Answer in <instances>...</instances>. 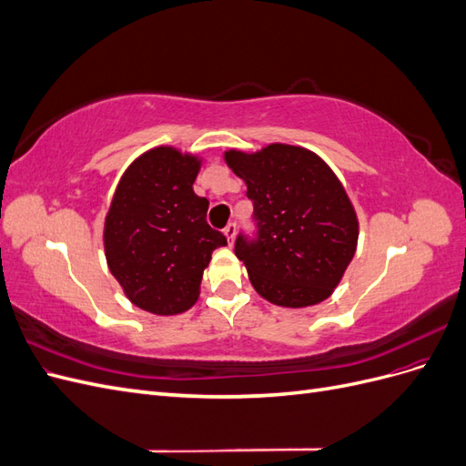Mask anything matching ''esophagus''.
Masks as SVG:
<instances>
[{
	"label": "esophagus",
	"mask_w": 466,
	"mask_h": 466,
	"mask_svg": "<svg viewBox=\"0 0 466 466\" xmlns=\"http://www.w3.org/2000/svg\"><path fill=\"white\" fill-rule=\"evenodd\" d=\"M223 233H225V237H228L229 245H233V241H235V235H237V228H235V223H229L228 228L223 229Z\"/></svg>",
	"instance_id": "obj_1"
}]
</instances>
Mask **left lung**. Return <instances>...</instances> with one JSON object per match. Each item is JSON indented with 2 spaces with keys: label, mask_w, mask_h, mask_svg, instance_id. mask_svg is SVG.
<instances>
[{
  "label": "left lung",
  "mask_w": 466,
  "mask_h": 466,
  "mask_svg": "<svg viewBox=\"0 0 466 466\" xmlns=\"http://www.w3.org/2000/svg\"><path fill=\"white\" fill-rule=\"evenodd\" d=\"M223 159L255 204L257 241L237 237L252 288L279 307L329 299L356 255L360 221L344 185L311 149L268 144L228 149Z\"/></svg>",
  "instance_id": "obj_1"
}]
</instances>
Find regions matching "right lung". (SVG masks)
Returning <instances> with one entry per match:
<instances>
[{"mask_svg":"<svg viewBox=\"0 0 466 466\" xmlns=\"http://www.w3.org/2000/svg\"><path fill=\"white\" fill-rule=\"evenodd\" d=\"M204 159L173 146L147 149L118 180L105 216L110 274L147 313L171 317L198 301L211 252L228 245L206 221L208 200L194 192Z\"/></svg>","mask_w":466,"mask_h":466,"instance_id":"add662e5","label":"right lung"}]
</instances>
